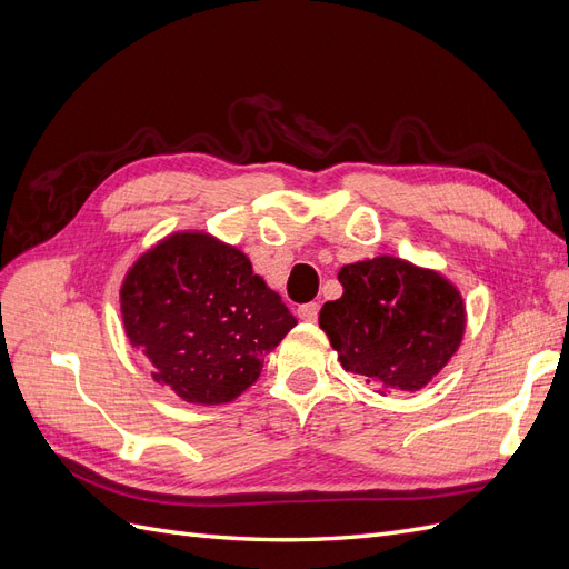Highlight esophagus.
Here are the masks:
<instances>
[{"label":"esophagus","instance_id":"obj_1","mask_svg":"<svg viewBox=\"0 0 569 569\" xmlns=\"http://www.w3.org/2000/svg\"><path fill=\"white\" fill-rule=\"evenodd\" d=\"M297 316H299L301 320H306V322H316L318 316H320V306H318V303H303V306H299Z\"/></svg>","mask_w":569,"mask_h":569}]
</instances>
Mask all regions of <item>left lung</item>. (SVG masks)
I'll use <instances>...</instances> for the list:
<instances>
[{"label":"left lung","instance_id":"obj_1","mask_svg":"<svg viewBox=\"0 0 569 569\" xmlns=\"http://www.w3.org/2000/svg\"><path fill=\"white\" fill-rule=\"evenodd\" d=\"M337 278L343 295L322 306L320 327L341 368L380 393L422 389L458 351L465 301L441 272L375 256L341 266Z\"/></svg>","mask_w":569,"mask_h":569}]
</instances>
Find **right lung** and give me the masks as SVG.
Masks as SVG:
<instances>
[{
    "label": "right lung",
    "instance_id": "obj_1",
    "mask_svg": "<svg viewBox=\"0 0 569 569\" xmlns=\"http://www.w3.org/2000/svg\"><path fill=\"white\" fill-rule=\"evenodd\" d=\"M120 316L151 377L197 406L230 403L297 325L244 251L209 232H173L120 284Z\"/></svg>",
    "mask_w": 569,
    "mask_h": 569
}]
</instances>
